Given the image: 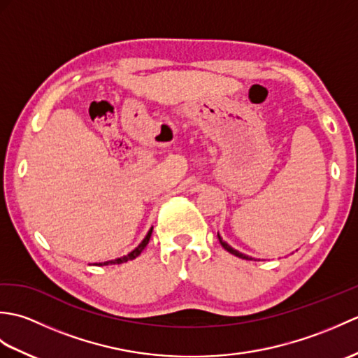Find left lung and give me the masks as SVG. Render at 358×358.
Returning <instances> with one entry per match:
<instances>
[{"mask_svg":"<svg viewBox=\"0 0 358 358\" xmlns=\"http://www.w3.org/2000/svg\"><path fill=\"white\" fill-rule=\"evenodd\" d=\"M218 235V240H220V243H222V246L227 250V252H231L232 255H235V257H238V258H243V260H255V258H252V257H249V255H246V254H241L240 250H237V249H234L232 246H229L227 245V243L222 238V235L220 234H217Z\"/></svg>","mask_w":358,"mask_h":358,"instance_id":"obj_1","label":"left lung"}]
</instances>
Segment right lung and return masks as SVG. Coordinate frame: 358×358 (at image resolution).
Here are the masks:
<instances>
[{"mask_svg": "<svg viewBox=\"0 0 358 358\" xmlns=\"http://www.w3.org/2000/svg\"><path fill=\"white\" fill-rule=\"evenodd\" d=\"M152 229H154V227H150L149 232L146 234V237L143 238V241L140 243V245L136 246L134 250H131V252H129L127 255L115 258V260H109V262H104V263H94V264H95V266H108V264H121V263H126V262H129V260H134V258L138 257V255L143 252V249L148 246L149 238H150V235H152Z\"/></svg>", "mask_w": 358, "mask_h": 358, "instance_id": "add662e5", "label": "right lung"}]
</instances>
